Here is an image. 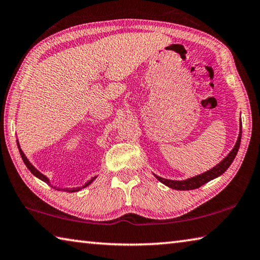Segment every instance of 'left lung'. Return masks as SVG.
I'll use <instances>...</instances> for the list:
<instances>
[{"label": "left lung", "instance_id": "left-lung-1", "mask_svg": "<svg viewBox=\"0 0 260 260\" xmlns=\"http://www.w3.org/2000/svg\"><path fill=\"white\" fill-rule=\"evenodd\" d=\"M241 135H242V127L240 129L239 139H238V142H236L234 148L232 149V152L219 163V165H217L215 168H212L211 170L204 172V174H202V175L193 177V178H189L187 180H183V181L169 180V179L161 178V177H157V176H155V177L161 181V183L167 185L168 187L174 188V189L189 190V189H197L199 187H201L202 185L208 183V181L212 180L213 178H217V177H219L220 175L224 174L227 169H229V167L232 165V162L234 161L236 154H238L240 143H241Z\"/></svg>", "mask_w": 260, "mask_h": 260}]
</instances>
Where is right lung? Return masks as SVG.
Wrapping results in <instances>:
<instances>
[{
	"mask_svg": "<svg viewBox=\"0 0 260 260\" xmlns=\"http://www.w3.org/2000/svg\"><path fill=\"white\" fill-rule=\"evenodd\" d=\"M18 148H19V153H20V155H21V158H22V161H24V163H25V165H26V167L27 168H28V170L31 172V174H33L35 177H38V178H40L41 180H43L44 181V183H47V184H49V179L47 178V177H45V176H43L42 174H41V172H39L38 170H36L35 169V168L33 167V166H31L30 165V163H29V161L28 160H27V158H26V156L24 155V153H22V151H21V149H20V147H19V145H18ZM95 178V177H93V178L92 179H91V180H89L88 181V183H86L85 185H83V186H82V187H77V188H72V189H65L66 190V192H68V190H70V192H76V190H79V189H81V188H84V187H86V186H88V185H90L91 183H92V181H93V179Z\"/></svg>",
	"mask_w": 260,
	"mask_h": 260,
	"instance_id": "obj_1",
	"label": "right lung"
}]
</instances>
